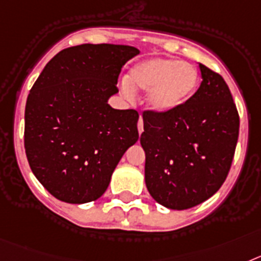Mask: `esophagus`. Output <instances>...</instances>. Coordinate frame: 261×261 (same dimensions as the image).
Listing matches in <instances>:
<instances>
[{"label": "esophagus", "mask_w": 261, "mask_h": 261, "mask_svg": "<svg viewBox=\"0 0 261 261\" xmlns=\"http://www.w3.org/2000/svg\"><path fill=\"white\" fill-rule=\"evenodd\" d=\"M143 119H142V117L139 118V122H138V131H139V134L143 133Z\"/></svg>", "instance_id": "34e87169"}]
</instances>
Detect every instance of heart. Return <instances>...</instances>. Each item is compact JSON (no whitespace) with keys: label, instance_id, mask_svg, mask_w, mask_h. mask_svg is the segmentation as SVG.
I'll return each instance as SVG.
<instances>
[{"label":"heart","instance_id":"obj_1","mask_svg":"<svg viewBox=\"0 0 261 261\" xmlns=\"http://www.w3.org/2000/svg\"><path fill=\"white\" fill-rule=\"evenodd\" d=\"M198 84L197 69L189 63L176 59L151 58L130 69L122 83L124 97L134 98L137 90L147 93L146 102L158 113L171 112L184 103Z\"/></svg>","mask_w":261,"mask_h":261}]
</instances>
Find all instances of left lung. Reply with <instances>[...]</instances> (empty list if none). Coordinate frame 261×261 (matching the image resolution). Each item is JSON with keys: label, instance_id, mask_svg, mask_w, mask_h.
<instances>
[{"label": "left lung", "instance_id": "obj_1", "mask_svg": "<svg viewBox=\"0 0 261 261\" xmlns=\"http://www.w3.org/2000/svg\"><path fill=\"white\" fill-rule=\"evenodd\" d=\"M198 90L171 112H143L144 177L156 202L173 210L218 192L234 159L239 114L223 77L199 64Z\"/></svg>", "mask_w": 261, "mask_h": 261}]
</instances>
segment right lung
<instances>
[{
  "instance_id": "1",
  "label": "right lung",
  "mask_w": 261,
  "mask_h": 261,
  "mask_svg": "<svg viewBox=\"0 0 261 261\" xmlns=\"http://www.w3.org/2000/svg\"><path fill=\"white\" fill-rule=\"evenodd\" d=\"M139 49L81 44L47 63L27 97L24 149L30 168L55 198L85 203L99 198L128 147L137 143V110H117L121 69Z\"/></svg>"
}]
</instances>
